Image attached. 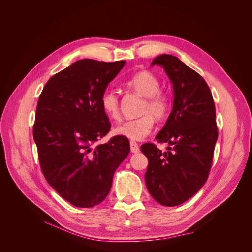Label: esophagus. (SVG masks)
Here are the masks:
<instances>
[{
    "instance_id": "esophagus-1",
    "label": "esophagus",
    "mask_w": 252,
    "mask_h": 252,
    "mask_svg": "<svg viewBox=\"0 0 252 252\" xmlns=\"http://www.w3.org/2000/svg\"><path fill=\"white\" fill-rule=\"evenodd\" d=\"M130 150H131V152H133V154H138V152L140 151V147H139V145L136 144V142H133V141L130 142Z\"/></svg>"
}]
</instances>
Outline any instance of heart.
<instances>
[{"label": "heart", "mask_w": 252, "mask_h": 252, "mask_svg": "<svg viewBox=\"0 0 252 252\" xmlns=\"http://www.w3.org/2000/svg\"><path fill=\"white\" fill-rule=\"evenodd\" d=\"M126 85L145 96L142 103L139 118L125 121L114 128V133L125 136L132 141H141L151 132L156 119L162 120L167 117L170 110V97L161 90V82L154 73L141 71L128 79ZM101 107L107 116L113 120L121 117L120 98L112 90H106L101 96Z\"/></svg>", "instance_id": "b5f03b06"}]
</instances>
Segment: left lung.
<instances>
[{
    "label": "left lung",
    "mask_w": 252,
    "mask_h": 252,
    "mask_svg": "<svg viewBox=\"0 0 252 252\" xmlns=\"http://www.w3.org/2000/svg\"><path fill=\"white\" fill-rule=\"evenodd\" d=\"M151 65H161L172 83L173 106L158 143L170 146L162 152L155 144L141 146L148 158L145 182L149 193L163 206L186 202L204 186L211 169L218 140L216 106L210 88L201 75L177 57L158 56Z\"/></svg>",
    "instance_id": "8db88e82"
}]
</instances>
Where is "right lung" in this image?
Segmentation results:
<instances>
[{
	"instance_id": "right-lung-1",
	"label": "right lung",
	"mask_w": 252,
	"mask_h": 252,
	"mask_svg": "<svg viewBox=\"0 0 252 252\" xmlns=\"http://www.w3.org/2000/svg\"><path fill=\"white\" fill-rule=\"evenodd\" d=\"M125 61L84 59L48 80L36 105L33 139L48 184L75 207L90 208L108 195L114 171L130 151L125 136L96 144L111 124L101 96Z\"/></svg>"
}]
</instances>
